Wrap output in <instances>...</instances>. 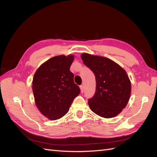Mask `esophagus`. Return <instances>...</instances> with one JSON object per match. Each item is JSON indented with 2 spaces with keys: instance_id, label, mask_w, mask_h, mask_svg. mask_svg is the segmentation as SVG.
<instances>
[{
  "instance_id": "esophagus-1",
  "label": "esophagus",
  "mask_w": 157,
  "mask_h": 157,
  "mask_svg": "<svg viewBox=\"0 0 157 157\" xmlns=\"http://www.w3.org/2000/svg\"><path fill=\"white\" fill-rule=\"evenodd\" d=\"M80 91H81L82 93H83L84 92V86H83V85H80Z\"/></svg>"
}]
</instances>
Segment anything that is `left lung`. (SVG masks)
<instances>
[{
  "instance_id": "8db88e82",
  "label": "left lung",
  "mask_w": 157,
  "mask_h": 157,
  "mask_svg": "<svg viewBox=\"0 0 157 157\" xmlns=\"http://www.w3.org/2000/svg\"><path fill=\"white\" fill-rule=\"evenodd\" d=\"M84 64L94 73L96 87L88 105L96 115L112 118L125 108L130 99L131 83L119 65L104 57L82 54Z\"/></svg>"
}]
</instances>
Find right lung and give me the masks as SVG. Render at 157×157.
<instances>
[{
  "label": "right lung",
  "instance_id": "obj_1",
  "mask_svg": "<svg viewBox=\"0 0 157 157\" xmlns=\"http://www.w3.org/2000/svg\"><path fill=\"white\" fill-rule=\"evenodd\" d=\"M73 59L71 55L53 57L42 64L33 77L35 103L42 115L50 120L63 117L80 92L70 71Z\"/></svg>",
  "mask_w": 157,
  "mask_h": 157
}]
</instances>
